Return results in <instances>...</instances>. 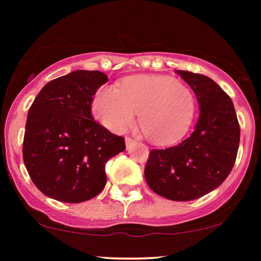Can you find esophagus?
Returning <instances> with one entry per match:
<instances>
[{"instance_id": "obj_1", "label": "esophagus", "mask_w": 261, "mask_h": 261, "mask_svg": "<svg viewBox=\"0 0 261 261\" xmlns=\"http://www.w3.org/2000/svg\"><path fill=\"white\" fill-rule=\"evenodd\" d=\"M125 143H126V147L128 148L131 145H134L135 140L131 139V137H125Z\"/></svg>"}]
</instances>
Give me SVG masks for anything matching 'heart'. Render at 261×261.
I'll list each match as a JSON object with an SVG mask.
<instances>
[{
    "mask_svg": "<svg viewBox=\"0 0 261 261\" xmlns=\"http://www.w3.org/2000/svg\"><path fill=\"white\" fill-rule=\"evenodd\" d=\"M93 113L104 126L121 133L139 125L151 142L168 145L180 140L193 124L195 98L190 88L163 76H135L120 88L103 87L93 100Z\"/></svg>",
    "mask_w": 261,
    "mask_h": 261,
    "instance_id": "obj_1",
    "label": "heart"
}]
</instances>
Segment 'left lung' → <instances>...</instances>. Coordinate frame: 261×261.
I'll return each mask as SVG.
<instances>
[{
    "label": "left lung",
    "mask_w": 261,
    "mask_h": 261,
    "mask_svg": "<svg viewBox=\"0 0 261 261\" xmlns=\"http://www.w3.org/2000/svg\"><path fill=\"white\" fill-rule=\"evenodd\" d=\"M176 73L195 93L199 120L193 134L180 143L149 152L145 178L158 195L190 201L226 180L234 166L241 127L232 99L215 81L189 71Z\"/></svg>",
    "instance_id": "obj_1"
}]
</instances>
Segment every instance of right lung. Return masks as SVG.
I'll use <instances>...</instances> for the list:
<instances>
[{
	"instance_id": "obj_1",
	"label": "right lung",
	"mask_w": 261,
	"mask_h": 261,
	"mask_svg": "<svg viewBox=\"0 0 261 261\" xmlns=\"http://www.w3.org/2000/svg\"><path fill=\"white\" fill-rule=\"evenodd\" d=\"M108 82L100 71L77 70L50 81L27 116L23 161L44 195L61 202L91 200L107 184L106 163L125 140L93 119V95Z\"/></svg>"
}]
</instances>
